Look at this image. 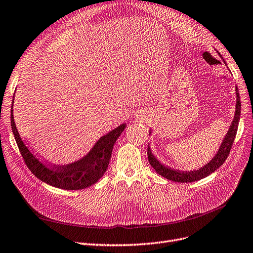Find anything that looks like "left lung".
Here are the masks:
<instances>
[{"label":"left lung","instance_id":"1","mask_svg":"<svg viewBox=\"0 0 253 253\" xmlns=\"http://www.w3.org/2000/svg\"><path fill=\"white\" fill-rule=\"evenodd\" d=\"M218 54L222 58L220 53ZM223 62L226 64L224 60ZM236 96H237V104H236L234 119H232L231 125L227 130V133L225 134L223 140H222V143L216 155L209 162V163H207L205 166H203L197 170H192V171L175 170L162 164L161 162L155 157V155L153 154V150L150 149V146L148 144L147 157H148L149 164L157 171V173H159L160 175H162L167 179L177 181V183H192V181H196L207 177L208 175L213 173L215 170H217L222 164H223L225 160L227 159V156L229 155L231 145L234 143V140L236 138L240 116H241V99H240L238 87H236ZM149 135H151V132H149Z\"/></svg>","mask_w":253,"mask_h":253}]
</instances>
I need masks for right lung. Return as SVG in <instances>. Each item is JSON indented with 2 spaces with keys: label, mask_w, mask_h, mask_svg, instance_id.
Returning a JSON list of instances; mask_svg holds the SVG:
<instances>
[{
  "label": "right lung",
  "mask_w": 253,
  "mask_h": 253,
  "mask_svg": "<svg viewBox=\"0 0 253 253\" xmlns=\"http://www.w3.org/2000/svg\"><path fill=\"white\" fill-rule=\"evenodd\" d=\"M11 106V127L19 151L31 172L43 183L64 190H81L95 184L108 169L113 146L117 138L124 132L126 125L123 124L100 137L88 153L78 161L65 165L49 166L40 161L19 136L13 117Z\"/></svg>",
  "instance_id": "1"
}]
</instances>
